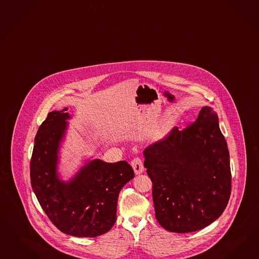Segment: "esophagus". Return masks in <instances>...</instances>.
I'll use <instances>...</instances> for the list:
<instances>
[{
  "instance_id": "obj_1",
  "label": "esophagus",
  "mask_w": 259,
  "mask_h": 259,
  "mask_svg": "<svg viewBox=\"0 0 259 259\" xmlns=\"http://www.w3.org/2000/svg\"><path fill=\"white\" fill-rule=\"evenodd\" d=\"M131 166L134 168V171L136 175H140L143 172L144 170V167H143V163L142 161L139 157L137 158H134L132 162H131Z\"/></svg>"
}]
</instances>
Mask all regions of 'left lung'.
Wrapping results in <instances>:
<instances>
[{
  "instance_id": "8db88e82",
  "label": "left lung",
  "mask_w": 259,
  "mask_h": 259,
  "mask_svg": "<svg viewBox=\"0 0 259 259\" xmlns=\"http://www.w3.org/2000/svg\"><path fill=\"white\" fill-rule=\"evenodd\" d=\"M155 217L175 233L201 230L224 212L231 194L230 158L219 118L204 106L194 122L143 152Z\"/></svg>"
}]
</instances>
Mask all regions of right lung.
<instances>
[{"label":"right lung","mask_w":259,"mask_h":259,"mask_svg":"<svg viewBox=\"0 0 259 259\" xmlns=\"http://www.w3.org/2000/svg\"><path fill=\"white\" fill-rule=\"evenodd\" d=\"M68 108L50 112L39 126L30 163L31 185L42 209L58 230L95 238L110 230L117 219L119 191L134 178L126 161L85 164L70 182L59 180L58 148L70 116Z\"/></svg>","instance_id":"obj_1"}]
</instances>
